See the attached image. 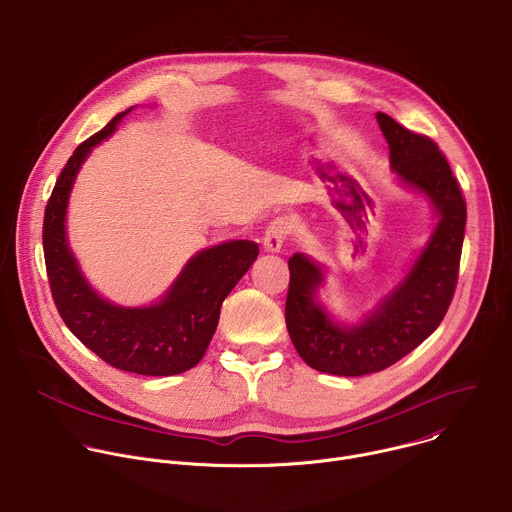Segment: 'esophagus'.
I'll list each match as a JSON object with an SVG mask.
<instances>
[{
  "instance_id": "obj_1",
  "label": "esophagus",
  "mask_w": 512,
  "mask_h": 512,
  "mask_svg": "<svg viewBox=\"0 0 512 512\" xmlns=\"http://www.w3.org/2000/svg\"><path fill=\"white\" fill-rule=\"evenodd\" d=\"M289 235H291V223H289V219H285V217L273 219V221L267 225L265 235H263V247H265V251L277 253V251L283 247V243L287 241Z\"/></svg>"
}]
</instances>
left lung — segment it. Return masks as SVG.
<instances>
[{"mask_svg":"<svg viewBox=\"0 0 512 512\" xmlns=\"http://www.w3.org/2000/svg\"><path fill=\"white\" fill-rule=\"evenodd\" d=\"M378 122L392 168L432 199L440 223L408 277L362 325L333 323L313 299L321 269L301 253L289 259V337L307 366L333 376L354 378L394 366L440 325L458 283L466 201L452 168L430 136L404 128L384 112H378Z\"/></svg>","mask_w":512,"mask_h":512,"instance_id":"left-lung-1","label":"left lung"}]
</instances>
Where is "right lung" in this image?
Wrapping results in <instances>:
<instances>
[{
    "label": "right lung",
    "instance_id": "add662e5",
    "mask_svg": "<svg viewBox=\"0 0 512 512\" xmlns=\"http://www.w3.org/2000/svg\"><path fill=\"white\" fill-rule=\"evenodd\" d=\"M126 112L84 140L62 168L44 213L46 273L60 317L100 360L140 376H175L195 368L205 356L221 305L257 259L259 247L251 241H229L201 251L168 295L144 309L116 307L86 285L66 245L68 195L92 146L110 136Z\"/></svg>",
    "mask_w": 512,
    "mask_h": 512
}]
</instances>
